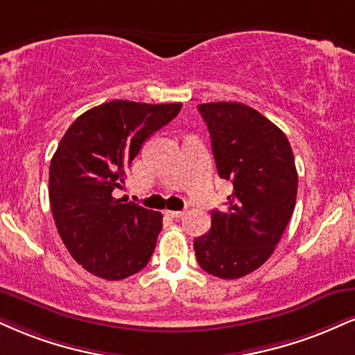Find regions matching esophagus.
<instances>
[{
  "label": "esophagus",
  "mask_w": 355,
  "mask_h": 355,
  "mask_svg": "<svg viewBox=\"0 0 355 355\" xmlns=\"http://www.w3.org/2000/svg\"><path fill=\"white\" fill-rule=\"evenodd\" d=\"M165 213H166V215H168V216H172V218H182V216H183V213H185V211H177V210H166Z\"/></svg>",
  "instance_id": "esophagus-1"
}]
</instances>
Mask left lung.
Listing matches in <instances>:
<instances>
[{"label":"left lung","instance_id":"8db88e82","mask_svg":"<svg viewBox=\"0 0 355 355\" xmlns=\"http://www.w3.org/2000/svg\"><path fill=\"white\" fill-rule=\"evenodd\" d=\"M211 137L216 170L233 182L225 211L193 243L198 264L223 279L243 277L275 251L291 220L297 195L293 148L284 132L240 102L200 104Z\"/></svg>","mask_w":355,"mask_h":355}]
</instances>
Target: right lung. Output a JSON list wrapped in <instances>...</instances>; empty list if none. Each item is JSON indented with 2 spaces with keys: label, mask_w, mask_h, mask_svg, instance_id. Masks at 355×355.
<instances>
[{
  "label": "right lung",
  "mask_w": 355,
  "mask_h": 355,
  "mask_svg": "<svg viewBox=\"0 0 355 355\" xmlns=\"http://www.w3.org/2000/svg\"><path fill=\"white\" fill-rule=\"evenodd\" d=\"M182 104L110 101L79 115L49 166L55 228L72 258L102 279L144 270L155 250L162 213L114 198L142 144L180 112Z\"/></svg>",
  "instance_id": "obj_1"
}]
</instances>
